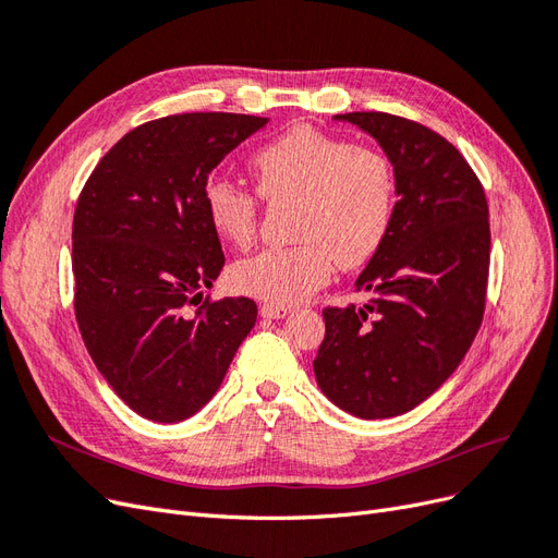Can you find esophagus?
<instances>
[{
  "instance_id": "obj_1",
  "label": "esophagus",
  "mask_w": 558,
  "mask_h": 558,
  "mask_svg": "<svg viewBox=\"0 0 558 558\" xmlns=\"http://www.w3.org/2000/svg\"><path fill=\"white\" fill-rule=\"evenodd\" d=\"M293 310L286 307V305H272V302H265L260 305V316L263 318H286Z\"/></svg>"
}]
</instances>
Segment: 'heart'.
I'll use <instances>...</instances> for the list:
<instances>
[{"label":"heart","mask_w":558,"mask_h":558,"mask_svg":"<svg viewBox=\"0 0 558 558\" xmlns=\"http://www.w3.org/2000/svg\"><path fill=\"white\" fill-rule=\"evenodd\" d=\"M258 193L267 202H293L291 238L298 244L267 248L234 263V291L272 305H295L320 289L332 263L356 267L386 240L393 218L396 177L375 148L351 146L298 125L251 158ZM207 218L218 238L246 248L256 240L258 197L226 179L205 189Z\"/></svg>","instance_id":"b5f03b06"}]
</instances>
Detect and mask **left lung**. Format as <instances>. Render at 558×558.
<instances>
[{
    "label": "left lung",
    "mask_w": 558,
    "mask_h": 558,
    "mask_svg": "<svg viewBox=\"0 0 558 558\" xmlns=\"http://www.w3.org/2000/svg\"><path fill=\"white\" fill-rule=\"evenodd\" d=\"M361 128L393 165L391 228L356 279L361 307L324 310L316 384L359 418L414 410L440 388L482 326L488 205L465 158L445 137L381 111L337 113Z\"/></svg>",
    "instance_id": "obj_1"
}]
</instances>
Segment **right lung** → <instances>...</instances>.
<instances>
[{
	"label": "right lung",
	"mask_w": 558,
	"mask_h": 558,
	"mask_svg": "<svg viewBox=\"0 0 558 558\" xmlns=\"http://www.w3.org/2000/svg\"><path fill=\"white\" fill-rule=\"evenodd\" d=\"M265 125L221 111L158 118L128 132L78 195V330L99 375L144 418L177 424L205 408L256 326L253 300H205L226 263L205 189Z\"/></svg>",
	"instance_id": "add662e5"
}]
</instances>
